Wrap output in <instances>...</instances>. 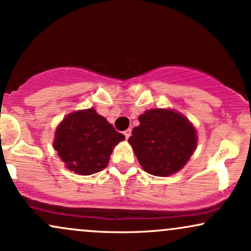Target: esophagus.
<instances>
[{"label": "esophagus", "mask_w": 251, "mask_h": 251, "mask_svg": "<svg viewBox=\"0 0 251 251\" xmlns=\"http://www.w3.org/2000/svg\"><path fill=\"white\" fill-rule=\"evenodd\" d=\"M131 128H127L126 129V131H124V135H125V138L126 139H128L129 137H131Z\"/></svg>", "instance_id": "1"}]
</instances>
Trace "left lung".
Wrapping results in <instances>:
<instances>
[{
  "label": "left lung",
  "mask_w": 251,
  "mask_h": 251,
  "mask_svg": "<svg viewBox=\"0 0 251 251\" xmlns=\"http://www.w3.org/2000/svg\"><path fill=\"white\" fill-rule=\"evenodd\" d=\"M138 119L128 143L142 168L160 177L183 169L197 148L196 129L188 118L174 109L152 108Z\"/></svg>",
  "instance_id": "left-lung-1"
}]
</instances>
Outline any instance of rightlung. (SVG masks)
Segmentation results:
<instances>
[{
    "instance_id": "obj_1",
    "label": "right lung",
    "mask_w": 251,
    "mask_h": 251,
    "mask_svg": "<svg viewBox=\"0 0 251 251\" xmlns=\"http://www.w3.org/2000/svg\"><path fill=\"white\" fill-rule=\"evenodd\" d=\"M124 139L96 109L88 108L70 113L60 123L53 146L66 168L88 176L107 166L114 146Z\"/></svg>"
}]
</instances>
